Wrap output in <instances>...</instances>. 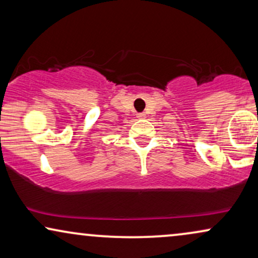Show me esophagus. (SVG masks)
Here are the masks:
<instances>
[{
    "label": "esophagus",
    "instance_id": "34e87169",
    "mask_svg": "<svg viewBox=\"0 0 258 258\" xmlns=\"http://www.w3.org/2000/svg\"><path fill=\"white\" fill-rule=\"evenodd\" d=\"M137 117L144 118V117H146V114H144V112H140V114H137Z\"/></svg>",
    "mask_w": 258,
    "mask_h": 258
}]
</instances>
